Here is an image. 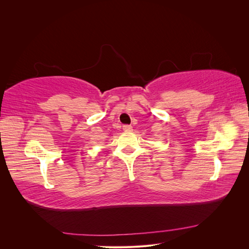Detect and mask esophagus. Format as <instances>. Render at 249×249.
<instances>
[{
    "instance_id": "esophagus-1",
    "label": "esophagus",
    "mask_w": 249,
    "mask_h": 249,
    "mask_svg": "<svg viewBox=\"0 0 249 249\" xmlns=\"http://www.w3.org/2000/svg\"><path fill=\"white\" fill-rule=\"evenodd\" d=\"M123 129H124V132H131V131L133 130V127H132V125L124 124V125L123 126Z\"/></svg>"
}]
</instances>
